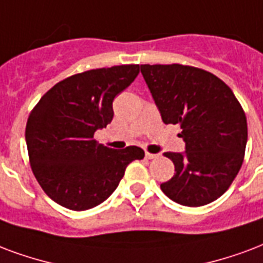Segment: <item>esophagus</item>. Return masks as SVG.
Wrapping results in <instances>:
<instances>
[{
	"instance_id": "34e87169",
	"label": "esophagus",
	"mask_w": 263,
	"mask_h": 263,
	"mask_svg": "<svg viewBox=\"0 0 263 263\" xmlns=\"http://www.w3.org/2000/svg\"><path fill=\"white\" fill-rule=\"evenodd\" d=\"M145 156H146V158H147V160H153V158L158 157V154L149 153V152H146V153H145Z\"/></svg>"
}]
</instances>
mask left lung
Instances as JSON below:
<instances>
[{
  "mask_svg": "<svg viewBox=\"0 0 263 263\" xmlns=\"http://www.w3.org/2000/svg\"><path fill=\"white\" fill-rule=\"evenodd\" d=\"M164 124H179L183 153H164L175 165L160 185L172 201L201 207L229 189L241 168L247 118L220 78L183 65H140Z\"/></svg>",
  "mask_w": 263,
  "mask_h": 263,
  "instance_id": "left-lung-1",
  "label": "left lung"
}]
</instances>
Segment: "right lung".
Here are the masks:
<instances>
[{"mask_svg":"<svg viewBox=\"0 0 263 263\" xmlns=\"http://www.w3.org/2000/svg\"><path fill=\"white\" fill-rule=\"evenodd\" d=\"M139 74V65L88 70L65 78L40 99L26 125L35 179L49 197L73 211L103 203L134 160L138 146L116 150L93 139L113 120V100Z\"/></svg>","mask_w":263,"mask_h":263,"instance_id":"1","label":"right lung"}]
</instances>
